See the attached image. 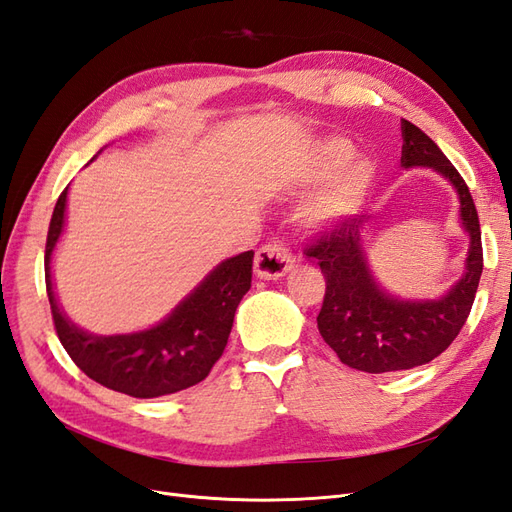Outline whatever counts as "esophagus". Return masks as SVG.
I'll return each mask as SVG.
<instances>
[{"mask_svg": "<svg viewBox=\"0 0 512 512\" xmlns=\"http://www.w3.org/2000/svg\"><path fill=\"white\" fill-rule=\"evenodd\" d=\"M292 252L280 241H273L262 245L256 260H254V271L262 280H277V277L286 275L292 269Z\"/></svg>", "mask_w": 512, "mask_h": 512, "instance_id": "34e87169", "label": "esophagus"}]
</instances>
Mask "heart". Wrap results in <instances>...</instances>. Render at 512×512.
<instances>
[{
    "instance_id": "obj_1",
    "label": "heart",
    "mask_w": 512,
    "mask_h": 512,
    "mask_svg": "<svg viewBox=\"0 0 512 512\" xmlns=\"http://www.w3.org/2000/svg\"><path fill=\"white\" fill-rule=\"evenodd\" d=\"M350 156V145L344 141H331L324 145L318 162L314 166V179L329 177L337 166H342ZM371 183V168L367 162L359 160L344 168L327 188H324L312 203H309V215L316 222H339L350 218L363 205L365 194Z\"/></svg>"
}]
</instances>
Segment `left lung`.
I'll return each mask as SVG.
<instances>
[{
	"mask_svg": "<svg viewBox=\"0 0 512 512\" xmlns=\"http://www.w3.org/2000/svg\"><path fill=\"white\" fill-rule=\"evenodd\" d=\"M401 166H429L455 185L461 222L470 232L466 273L438 301H399L380 290L369 273L363 250V215L337 222L309 243L303 254L320 265L327 280L318 314V331L344 365L384 374L436 359L466 324L483 273V243L470 188L440 147L401 119Z\"/></svg>",
	"mask_w": 512,
	"mask_h": 512,
	"instance_id": "obj_1",
	"label": "left lung"
}]
</instances>
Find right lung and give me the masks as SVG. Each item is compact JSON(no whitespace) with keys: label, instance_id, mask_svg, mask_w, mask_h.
I'll use <instances>...</instances> for the list:
<instances>
[{"label":"right lung","instance_id":"1","mask_svg":"<svg viewBox=\"0 0 512 512\" xmlns=\"http://www.w3.org/2000/svg\"><path fill=\"white\" fill-rule=\"evenodd\" d=\"M66 194L68 188L57 198L46 235L44 277L55 331L70 359L106 389L138 399L170 395L205 380L222 356L237 307L252 286L254 252L215 267L158 327L132 335H89L61 314L51 284V254L64 228Z\"/></svg>","mask_w":512,"mask_h":512}]
</instances>
